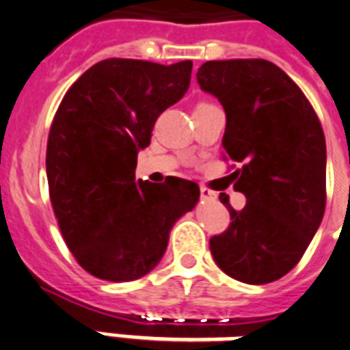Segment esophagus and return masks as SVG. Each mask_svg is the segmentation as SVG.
I'll return each instance as SVG.
<instances>
[{
	"label": "esophagus",
	"mask_w": 350,
	"mask_h": 350,
	"mask_svg": "<svg viewBox=\"0 0 350 350\" xmlns=\"http://www.w3.org/2000/svg\"><path fill=\"white\" fill-rule=\"evenodd\" d=\"M200 192H201V200H204V201H214L215 198H217V196H215V192H212V190L206 189V187H201Z\"/></svg>",
	"instance_id": "34e87169"
}]
</instances>
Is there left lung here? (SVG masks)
Returning a JSON list of instances; mask_svg holds the SVG:
<instances>
[{"label":"left lung","mask_w":350,"mask_h":350,"mask_svg":"<svg viewBox=\"0 0 350 350\" xmlns=\"http://www.w3.org/2000/svg\"><path fill=\"white\" fill-rule=\"evenodd\" d=\"M198 84L226 113L223 147L243 163L234 185L246 206L210 239L215 264L244 284H268L291 271L325 210V136L300 88L264 59L208 61ZM234 172V174H235Z\"/></svg>","instance_id":"obj_1"}]
</instances>
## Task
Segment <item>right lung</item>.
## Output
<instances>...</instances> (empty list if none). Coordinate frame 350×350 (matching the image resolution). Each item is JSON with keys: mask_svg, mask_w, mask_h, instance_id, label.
<instances>
[{"mask_svg": "<svg viewBox=\"0 0 350 350\" xmlns=\"http://www.w3.org/2000/svg\"><path fill=\"white\" fill-rule=\"evenodd\" d=\"M192 61L170 66L106 59L66 92L48 135L46 176L57 223L77 262L129 282L156 268L176 221L200 201L194 181L135 180L156 118L183 98Z\"/></svg>", "mask_w": 350, "mask_h": 350, "instance_id": "add662e5", "label": "right lung"}]
</instances>
